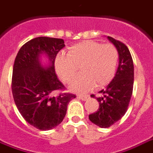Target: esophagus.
<instances>
[{
    "label": "esophagus",
    "mask_w": 153,
    "mask_h": 153,
    "mask_svg": "<svg viewBox=\"0 0 153 153\" xmlns=\"http://www.w3.org/2000/svg\"><path fill=\"white\" fill-rule=\"evenodd\" d=\"M78 98L81 99L82 101H86L87 99H88V96H86V95H85V96H83V95H79V96H78Z\"/></svg>",
    "instance_id": "obj_1"
}]
</instances>
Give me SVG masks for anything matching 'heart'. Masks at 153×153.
I'll use <instances>...</instances> for the list:
<instances>
[{"instance_id": "obj_1", "label": "heart", "mask_w": 153, "mask_h": 153, "mask_svg": "<svg viewBox=\"0 0 153 153\" xmlns=\"http://www.w3.org/2000/svg\"><path fill=\"white\" fill-rule=\"evenodd\" d=\"M119 52L112 44L86 40L70 47L68 54L59 53L55 58V69L64 82L71 80L79 68L81 74L69 84V90L85 92L94 85L101 87L115 76Z\"/></svg>"}]
</instances>
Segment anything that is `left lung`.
Masks as SVG:
<instances>
[{
  "label": "left lung",
  "instance_id": "obj_1",
  "mask_svg": "<svg viewBox=\"0 0 153 153\" xmlns=\"http://www.w3.org/2000/svg\"><path fill=\"white\" fill-rule=\"evenodd\" d=\"M119 52V67L115 76L97 97L99 108L89 119L101 128H108L124 116L130 102L134 85V64L129 49L124 43L108 36ZM94 97V95H91Z\"/></svg>",
  "mask_w": 153,
  "mask_h": 153
}]
</instances>
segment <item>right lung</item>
<instances>
[{
    "instance_id": "add662e5",
    "label": "right lung",
    "mask_w": 153,
    "mask_h": 153,
    "mask_svg": "<svg viewBox=\"0 0 153 153\" xmlns=\"http://www.w3.org/2000/svg\"><path fill=\"white\" fill-rule=\"evenodd\" d=\"M65 46L62 39L37 37L25 43L14 61L12 91L19 113L29 124L49 130L62 123L75 95L52 97L64 86L55 72V58ZM47 62L43 64L42 58Z\"/></svg>"
}]
</instances>
